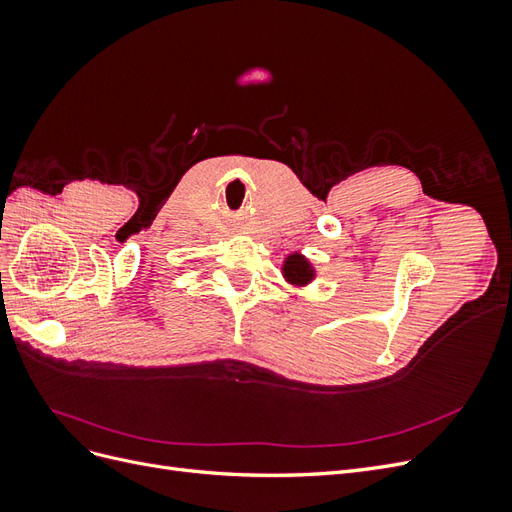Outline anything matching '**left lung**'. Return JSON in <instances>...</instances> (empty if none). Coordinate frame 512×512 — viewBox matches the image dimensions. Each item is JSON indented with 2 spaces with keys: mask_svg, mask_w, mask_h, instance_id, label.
<instances>
[{
  "mask_svg": "<svg viewBox=\"0 0 512 512\" xmlns=\"http://www.w3.org/2000/svg\"><path fill=\"white\" fill-rule=\"evenodd\" d=\"M282 273L286 280L290 284H297V286H305L314 280V267L309 265V260L301 254H290L286 260H284V267H282Z\"/></svg>",
  "mask_w": 512,
  "mask_h": 512,
  "instance_id": "8db88e82",
  "label": "left lung"
}]
</instances>
